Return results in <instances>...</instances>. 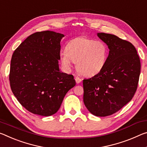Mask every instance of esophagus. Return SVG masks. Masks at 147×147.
<instances>
[{
    "mask_svg": "<svg viewBox=\"0 0 147 147\" xmlns=\"http://www.w3.org/2000/svg\"><path fill=\"white\" fill-rule=\"evenodd\" d=\"M75 80H76V82L77 84H79L81 82H82V79L80 78L79 77H78V76H76V77H75Z\"/></svg>",
    "mask_w": 147,
    "mask_h": 147,
    "instance_id": "esophagus-1",
    "label": "esophagus"
}]
</instances>
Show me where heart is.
<instances>
[{
	"label": "heart",
	"mask_w": 147,
	"mask_h": 147,
	"mask_svg": "<svg viewBox=\"0 0 147 147\" xmlns=\"http://www.w3.org/2000/svg\"><path fill=\"white\" fill-rule=\"evenodd\" d=\"M106 44L86 36L74 38L60 52L62 66L71 70L74 63L79 73L86 76H94L104 69L108 59Z\"/></svg>",
	"instance_id": "1"
}]
</instances>
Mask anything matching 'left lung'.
Masks as SVG:
<instances>
[{"label": "left lung", "mask_w": 147, "mask_h": 147, "mask_svg": "<svg viewBox=\"0 0 147 147\" xmlns=\"http://www.w3.org/2000/svg\"><path fill=\"white\" fill-rule=\"evenodd\" d=\"M97 36L108 46V59L99 74L83 80V100L92 115L107 116L132 99L138 85L141 62L131 42L104 32H98Z\"/></svg>", "instance_id": "1"}]
</instances>
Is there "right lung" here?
Returning <instances> with one entry per match:
<instances>
[{
  "label": "right lung",
  "mask_w": 147,
  "mask_h": 147,
  "mask_svg": "<svg viewBox=\"0 0 147 147\" xmlns=\"http://www.w3.org/2000/svg\"><path fill=\"white\" fill-rule=\"evenodd\" d=\"M63 36L50 31L36 32L13 53L9 75L11 91L20 103L34 115L56 113L65 95L76 85L74 76L59 68Z\"/></svg>",
  "instance_id": "right-lung-1"
}]
</instances>
